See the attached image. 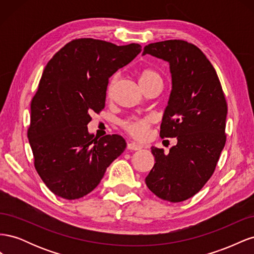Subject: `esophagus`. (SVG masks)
Listing matches in <instances>:
<instances>
[{
  "label": "esophagus",
  "mask_w": 254,
  "mask_h": 254,
  "mask_svg": "<svg viewBox=\"0 0 254 254\" xmlns=\"http://www.w3.org/2000/svg\"><path fill=\"white\" fill-rule=\"evenodd\" d=\"M127 148L129 150H140V149H142V146L134 143V142H130L127 144Z\"/></svg>",
  "instance_id": "obj_1"
}]
</instances>
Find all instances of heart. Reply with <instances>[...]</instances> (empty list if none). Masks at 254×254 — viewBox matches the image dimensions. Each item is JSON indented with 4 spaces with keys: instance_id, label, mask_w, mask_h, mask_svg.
Returning <instances> with one entry per match:
<instances>
[{
    "instance_id": "b5f03b06",
    "label": "heart",
    "mask_w": 254,
    "mask_h": 254,
    "mask_svg": "<svg viewBox=\"0 0 254 254\" xmlns=\"http://www.w3.org/2000/svg\"><path fill=\"white\" fill-rule=\"evenodd\" d=\"M137 77H139V82L143 89L148 88L151 86H161L163 87V78L161 74L156 71L155 68L151 67H145L137 73ZM118 81V76L114 75L109 81L108 88H107V94L108 96L111 95L112 91L115 87V83ZM152 120L151 118H143V119H137V118H130L122 122V126L126 131L132 135L135 139H144L146 133H147V130L149 126L151 125Z\"/></svg>"
}]
</instances>
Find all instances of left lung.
<instances>
[{"label": "left lung", "mask_w": 254, "mask_h": 254, "mask_svg": "<svg viewBox=\"0 0 254 254\" xmlns=\"http://www.w3.org/2000/svg\"><path fill=\"white\" fill-rule=\"evenodd\" d=\"M170 64L172 92L161 124V137H177L164 150L151 147L156 163L146 186L159 198L180 202L211 178L226 144L227 102L215 68L196 45L184 40L150 43L143 55Z\"/></svg>", "instance_id": "1"}]
</instances>
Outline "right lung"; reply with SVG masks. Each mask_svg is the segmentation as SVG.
<instances>
[{
  "label": "right lung",
  "instance_id": "1",
  "mask_svg": "<svg viewBox=\"0 0 254 254\" xmlns=\"http://www.w3.org/2000/svg\"><path fill=\"white\" fill-rule=\"evenodd\" d=\"M141 45L118 47L81 38L49 61L30 104L28 140L35 168L54 194L74 200L89 194L126 148L119 134L88 131L91 114L104 109L109 78L139 55Z\"/></svg>",
  "mask_w": 254,
  "mask_h": 254
}]
</instances>
